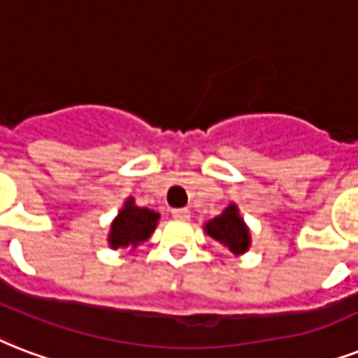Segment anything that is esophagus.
I'll return each mask as SVG.
<instances>
[{"mask_svg":"<svg viewBox=\"0 0 358 358\" xmlns=\"http://www.w3.org/2000/svg\"><path fill=\"white\" fill-rule=\"evenodd\" d=\"M171 217L176 218V220H188L190 218V210L188 209H173L171 210Z\"/></svg>","mask_w":358,"mask_h":358,"instance_id":"esophagus-1","label":"esophagus"}]
</instances>
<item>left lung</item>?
<instances>
[{
    "instance_id": "8db88e82",
    "label": "left lung",
    "mask_w": 358,
    "mask_h": 358,
    "mask_svg": "<svg viewBox=\"0 0 358 358\" xmlns=\"http://www.w3.org/2000/svg\"><path fill=\"white\" fill-rule=\"evenodd\" d=\"M205 229L213 239L228 246L234 254H243V252L248 250L250 235H248V229H246L243 218L237 215L235 205H229L220 217L207 222Z\"/></svg>"
}]
</instances>
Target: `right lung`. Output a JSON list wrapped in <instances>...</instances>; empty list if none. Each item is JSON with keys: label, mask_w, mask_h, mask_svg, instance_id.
Instances as JSON below:
<instances>
[{"label": "right lung", "mask_w": 358, "mask_h": 358, "mask_svg": "<svg viewBox=\"0 0 358 358\" xmlns=\"http://www.w3.org/2000/svg\"><path fill=\"white\" fill-rule=\"evenodd\" d=\"M159 215L149 209H140L132 205V199L124 205L117 218L113 220L110 231V245L112 248L123 246H138L153 234Z\"/></svg>", "instance_id": "add662e5"}]
</instances>
